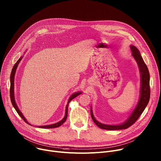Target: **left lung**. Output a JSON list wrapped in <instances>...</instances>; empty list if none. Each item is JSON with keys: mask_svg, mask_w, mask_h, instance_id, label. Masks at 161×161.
Wrapping results in <instances>:
<instances>
[{"mask_svg": "<svg viewBox=\"0 0 161 161\" xmlns=\"http://www.w3.org/2000/svg\"><path fill=\"white\" fill-rule=\"evenodd\" d=\"M130 50L132 52V56L136 60L140 72L141 77V87H140V97L134 111L131 113L127 119L123 123L119 125H107L98 121L93 116L92 108L91 106V116L97 125L102 129L109 130L126 129L134 124L139 118L140 115L144 111L147 106L150 97V73L147 66L145 63L139 50L134 45H130Z\"/></svg>", "mask_w": 161, "mask_h": 161, "instance_id": "1", "label": "left lung"}]
</instances>
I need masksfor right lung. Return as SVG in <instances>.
<instances>
[{"instance_id":"1","label":"right lung","mask_w":161,"mask_h":161,"mask_svg":"<svg viewBox=\"0 0 161 161\" xmlns=\"http://www.w3.org/2000/svg\"><path fill=\"white\" fill-rule=\"evenodd\" d=\"M24 56H22V57L20 58V59L17 61V62L15 63V64L14 65L13 69H12V71H11V75H10V98H11V103H12V105L14 107V108L15 109V110L16 111V112L18 113V114H19L20 117L29 125H32L31 124H30L27 121V119H25V118L24 117V116L23 115V114L22 113V112L20 111V109H19V108H18V106L16 105V103L15 102V99H14V75H15V73H16V68L18 67V66H19V64L20 63V61L22 60V59L23 58ZM82 92H76V93H73L72 95H71L69 98V100L68 101V103H67V105L66 106V110H65V115H64V117L58 123H53V124H52V125H43V126H38V127L39 128H42V129H53V128H56V127H60L61 125H63L65 121L66 120V118H67V116H68V104L69 103V102L73 100L74 98H75V97H77V96H79V95L82 94Z\"/></svg>"}]
</instances>
